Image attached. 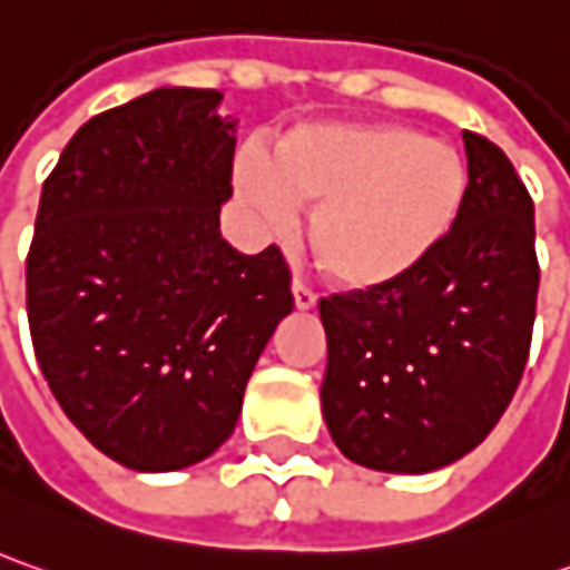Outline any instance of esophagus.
Wrapping results in <instances>:
<instances>
[{"mask_svg":"<svg viewBox=\"0 0 570 570\" xmlns=\"http://www.w3.org/2000/svg\"><path fill=\"white\" fill-rule=\"evenodd\" d=\"M293 299H296V308H315V303H318V296H315V289L312 286H305L299 277L293 281Z\"/></svg>","mask_w":570,"mask_h":570,"instance_id":"obj_1","label":"esophagus"}]
</instances>
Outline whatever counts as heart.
I'll return each instance as SVG.
<instances>
[{
  "label": "heart",
  "mask_w": 570,
  "mask_h": 570,
  "mask_svg": "<svg viewBox=\"0 0 570 570\" xmlns=\"http://www.w3.org/2000/svg\"><path fill=\"white\" fill-rule=\"evenodd\" d=\"M236 186L267 220L315 207L312 252L344 289L368 293L420 271L461 217L466 167L439 141L391 122L289 131L265 160H239Z\"/></svg>",
  "instance_id": "1"
}]
</instances>
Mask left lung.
Masks as SVG:
<instances>
[{
  "instance_id": "1",
  "label": "left lung",
  "mask_w": 570,
  "mask_h": 570,
  "mask_svg": "<svg viewBox=\"0 0 570 570\" xmlns=\"http://www.w3.org/2000/svg\"><path fill=\"white\" fill-rule=\"evenodd\" d=\"M466 202L406 281L318 303L322 410L334 444L384 473L461 461L518 391L537 318L533 198L499 145L463 131Z\"/></svg>"
}]
</instances>
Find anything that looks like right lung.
I'll use <instances>...</instances> for the list:
<instances>
[{"instance_id":"right-lung-1","label":"right lung","mask_w":570,"mask_h":570,"mask_svg":"<svg viewBox=\"0 0 570 570\" xmlns=\"http://www.w3.org/2000/svg\"><path fill=\"white\" fill-rule=\"evenodd\" d=\"M220 90L157 88L75 131L43 183L28 324L52 397L97 451L141 473L210 458L293 312L289 265L220 236L236 122Z\"/></svg>"}]
</instances>
